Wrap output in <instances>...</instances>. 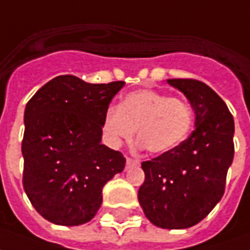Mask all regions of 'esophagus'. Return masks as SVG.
<instances>
[{
    "instance_id": "1",
    "label": "esophagus",
    "mask_w": 250,
    "mask_h": 250,
    "mask_svg": "<svg viewBox=\"0 0 250 250\" xmlns=\"http://www.w3.org/2000/svg\"><path fill=\"white\" fill-rule=\"evenodd\" d=\"M127 167H131V165H138L139 164V160L137 158H130V157H127Z\"/></svg>"
}]
</instances>
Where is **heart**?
I'll return each instance as SVG.
<instances>
[{"instance_id": "1", "label": "heart", "mask_w": 250, "mask_h": 250, "mask_svg": "<svg viewBox=\"0 0 250 250\" xmlns=\"http://www.w3.org/2000/svg\"><path fill=\"white\" fill-rule=\"evenodd\" d=\"M193 123L187 101L154 89H141L125 96L119 107L108 108L103 122L105 141L120 147L138 130V139L153 154H164L183 142Z\"/></svg>"}]
</instances>
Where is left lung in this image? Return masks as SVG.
Returning a JSON list of instances; mask_svg holds the SVG:
<instances>
[{"mask_svg":"<svg viewBox=\"0 0 250 250\" xmlns=\"http://www.w3.org/2000/svg\"><path fill=\"white\" fill-rule=\"evenodd\" d=\"M195 111V130L173 150L142 162L138 200L150 222L187 229L208 215L222 199L234 157V119L225 101L204 83L167 80Z\"/></svg>","mask_w":250,"mask_h":250,"instance_id":"8db88e82","label":"left lung"}]
</instances>
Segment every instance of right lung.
<instances>
[{"label": "right lung", "instance_id": "1", "mask_svg": "<svg viewBox=\"0 0 250 250\" xmlns=\"http://www.w3.org/2000/svg\"><path fill=\"white\" fill-rule=\"evenodd\" d=\"M123 86V81L88 83L58 76L27 103L22 186L47 221L61 226L89 222L100 208L103 187L123 172V154L101 145L105 112Z\"/></svg>", "mask_w": 250, "mask_h": 250}]
</instances>
